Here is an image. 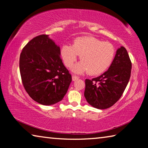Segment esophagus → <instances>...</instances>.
<instances>
[{
  "instance_id": "obj_1",
  "label": "esophagus",
  "mask_w": 148,
  "mask_h": 148,
  "mask_svg": "<svg viewBox=\"0 0 148 148\" xmlns=\"http://www.w3.org/2000/svg\"><path fill=\"white\" fill-rule=\"evenodd\" d=\"M72 81H76V80L78 79V77H77L76 76H74V75H73V76H72Z\"/></svg>"
}]
</instances>
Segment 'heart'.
<instances>
[{
    "instance_id": "obj_1",
    "label": "heart",
    "mask_w": 148,
    "mask_h": 148,
    "mask_svg": "<svg viewBox=\"0 0 148 148\" xmlns=\"http://www.w3.org/2000/svg\"><path fill=\"white\" fill-rule=\"evenodd\" d=\"M113 45L102 42L94 36L78 37L72 45L64 44L60 49V56L64 64L71 68L79 56L81 61L73 68L76 74L89 72L91 75L104 73L111 66L115 56Z\"/></svg>"
}]
</instances>
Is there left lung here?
Instances as JSON below:
<instances>
[{
    "label": "left lung",
    "mask_w": 148,
    "mask_h": 148,
    "mask_svg": "<svg viewBox=\"0 0 148 148\" xmlns=\"http://www.w3.org/2000/svg\"><path fill=\"white\" fill-rule=\"evenodd\" d=\"M132 64L127 49H117L114 61L106 72L92 79H86L84 96L97 109L111 107L121 98L131 77Z\"/></svg>",
    "instance_id": "obj_1"
}]
</instances>
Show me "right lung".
I'll use <instances>...</instances> for the list:
<instances>
[{
    "mask_svg": "<svg viewBox=\"0 0 148 148\" xmlns=\"http://www.w3.org/2000/svg\"><path fill=\"white\" fill-rule=\"evenodd\" d=\"M19 71L27 93L46 106L62 101L72 82L60 57V47L46 34L34 37L23 47Z\"/></svg>",
    "mask_w": 148,
    "mask_h": 148,
    "instance_id": "right-lung-1",
    "label": "right lung"
}]
</instances>
